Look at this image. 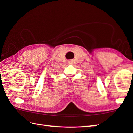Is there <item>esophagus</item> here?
I'll return each instance as SVG.
<instances>
[{
    "label": "esophagus",
    "mask_w": 133,
    "mask_h": 133,
    "mask_svg": "<svg viewBox=\"0 0 133 133\" xmlns=\"http://www.w3.org/2000/svg\"><path fill=\"white\" fill-rule=\"evenodd\" d=\"M73 63V61L72 60H70V61H68V63L70 64H72Z\"/></svg>",
    "instance_id": "esophagus-1"
}]
</instances>
